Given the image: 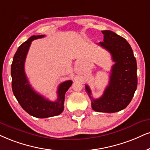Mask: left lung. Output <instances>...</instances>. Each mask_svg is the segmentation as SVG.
<instances>
[{
    "label": "left lung",
    "mask_w": 150,
    "mask_h": 150,
    "mask_svg": "<svg viewBox=\"0 0 150 150\" xmlns=\"http://www.w3.org/2000/svg\"><path fill=\"white\" fill-rule=\"evenodd\" d=\"M103 42L99 45L110 52L115 62L108 86L99 99H94L89 86L86 90L91 99L92 108L97 112H115L129 104L137 88V64L130 44L110 30H102Z\"/></svg>",
    "instance_id": "1"
}]
</instances>
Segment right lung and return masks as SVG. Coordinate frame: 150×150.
Wrapping results in <instances>:
<instances>
[{
  "label": "right lung",
  "instance_id": "add662e5",
  "mask_svg": "<svg viewBox=\"0 0 150 150\" xmlns=\"http://www.w3.org/2000/svg\"><path fill=\"white\" fill-rule=\"evenodd\" d=\"M45 35H33L18 48L14 55L11 66L12 88L14 95L18 103L25 111L33 117L47 118L58 115L64 110V95L71 87V80L64 81L60 84L57 94L58 99L51 101L36 92L29 84L24 70L25 58L32 41Z\"/></svg>",
  "mask_w": 150,
  "mask_h": 150
}]
</instances>
